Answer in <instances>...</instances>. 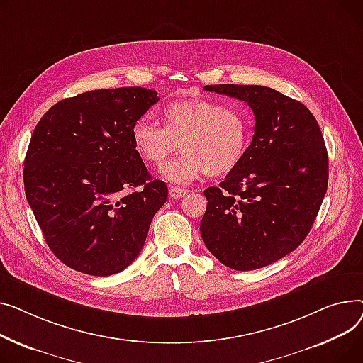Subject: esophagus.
<instances>
[{"label":"esophagus","instance_id":"34e87169","mask_svg":"<svg viewBox=\"0 0 363 363\" xmlns=\"http://www.w3.org/2000/svg\"><path fill=\"white\" fill-rule=\"evenodd\" d=\"M186 189H182V187H172L169 189V196H172L173 199H180V198H184L187 195Z\"/></svg>","mask_w":363,"mask_h":363}]
</instances>
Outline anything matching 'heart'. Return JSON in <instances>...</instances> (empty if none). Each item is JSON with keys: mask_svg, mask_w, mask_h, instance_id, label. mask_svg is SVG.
<instances>
[{"mask_svg": "<svg viewBox=\"0 0 363 363\" xmlns=\"http://www.w3.org/2000/svg\"><path fill=\"white\" fill-rule=\"evenodd\" d=\"M164 127L149 118L132 125L135 151L147 165L161 167L180 143L183 155L162 167L161 176L176 184H187L202 174L223 176L245 158L250 142L247 116L233 106L191 98L165 105Z\"/></svg>", "mask_w": 363, "mask_h": 363, "instance_id": "obj_1", "label": "heart"}]
</instances>
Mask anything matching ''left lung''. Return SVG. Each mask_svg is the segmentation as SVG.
Segmentation results:
<instances>
[{"label":"left lung","mask_w":363,"mask_h":363,"mask_svg":"<svg viewBox=\"0 0 363 363\" xmlns=\"http://www.w3.org/2000/svg\"><path fill=\"white\" fill-rule=\"evenodd\" d=\"M209 92L247 102L253 138L242 162L208 199L201 236L228 268L252 271L299 246L318 216L328 186V154L306 106L259 84H206Z\"/></svg>","instance_id":"obj_1"}]
</instances>
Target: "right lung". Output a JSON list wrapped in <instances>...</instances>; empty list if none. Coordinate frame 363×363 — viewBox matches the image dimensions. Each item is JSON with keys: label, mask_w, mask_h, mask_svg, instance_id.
I'll return each mask as SVG.
<instances>
[{"label": "right lung", "mask_w": 363, "mask_h": 363, "mask_svg": "<svg viewBox=\"0 0 363 363\" xmlns=\"http://www.w3.org/2000/svg\"><path fill=\"white\" fill-rule=\"evenodd\" d=\"M158 94L145 88L66 98L36 124L25 191L55 257L83 274L121 272L140 253L168 189L135 151L132 125Z\"/></svg>", "instance_id": "add662e5"}]
</instances>
